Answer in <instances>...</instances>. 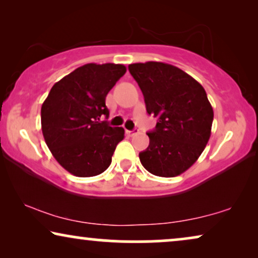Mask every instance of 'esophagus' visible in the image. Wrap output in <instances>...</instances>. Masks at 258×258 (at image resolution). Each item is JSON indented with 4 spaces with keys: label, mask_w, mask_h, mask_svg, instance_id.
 <instances>
[{
    "label": "esophagus",
    "mask_w": 258,
    "mask_h": 258,
    "mask_svg": "<svg viewBox=\"0 0 258 258\" xmlns=\"http://www.w3.org/2000/svg\"><path fill=\"white\" fill-rule=\"evenodd\" d=\"M126 134H128L129 136H135L139 134V129H133V130H126Z\"/></svg>",
    "instance_id": "esophagus-1"
}]
</instances>
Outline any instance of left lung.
<instances>
[{"mask_svg": "<svg viewBox=\"0 0 258 258\" xmlns=\"http://www.w3.org/2000/svg\"><path fill=\"white\" fill-rule=\"evenodd\" d=\"M142 90L147 112L157 118L147 133L140 161L150 174L175 177L191 167L211 135L214 110L204 88L177 67L163 62L129 64Z\"/></svg>", "mask_w": 258, "mask_h": 258, "instance_id": "left-lung-1", "label": "left lung"}]
</instances>
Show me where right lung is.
I'll use <instances>...</instances> for the list:
<instances>
[{
    "label": "right lung",
    "mask_w": 258,
    "mask_h": 258,
    "mask_svg": "<svg viewBox=\"0 0 258 258\" xmlns=\"http://www.w3.org/2000/svg\"><path fill=\"white\" fill-rule=\"evenodd\" d=\"M126 68L115 63H88L52 86L41 108L42 133L56 161L77 177L107 170L122 126H109L105 97Z\"/></svg>",
    "instance_id": "add662e5"
}]
</instances>
